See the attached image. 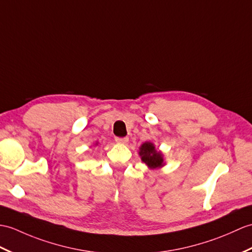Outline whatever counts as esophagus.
<instances>
[{
  "instance_id": "esophagus-1",
  "label": "esophagus",
  "mask_w": 252,
  "mask_h": 252,
  "mask_svg": "<svg viewBox=\"0 0 252 252\" xmlns=\"http://www.w3.org/2000/svg\"><path fill=\"white\" fill-rule=\"evenodd\" d=\"M116 142L120 143V144H126L128 142V137L125 136V137H116Z\"/></svg>"
}]
</instances>
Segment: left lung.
I'll use <instances>...</instances> for the list:
<instances>
[{
	"instance_id": "8db88e82",
	"label": "left lung",
	"mask_w": 252,
	"mask_h": 252,
	"mask_svg": "<svg viewBox=\"0 0 252 252\" xmlns=\"http://www.w3.org/2000/svg\"><path fill=\"white\" fill-rule=\"evenodd\" d=\"M139 156L142 157L143 162H145L150 168H157L163 165V158L160 153L155 149L154 144L144 143L140 147Z\"/></svg>"
}]
</instances>
